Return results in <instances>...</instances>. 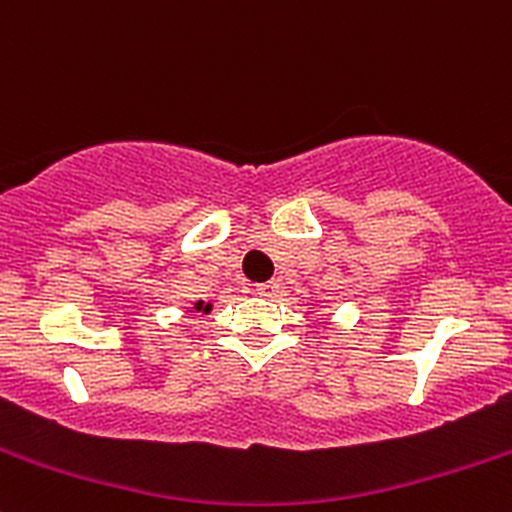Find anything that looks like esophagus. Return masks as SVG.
Segmentation results:
<instances>
[{
	"mask_svg": "<svg viewBox=\"0 0 512 512\" xmlns=\"http://www.w3.org/2000/svg\"><path fill=\"white\" fill-rule=\"evenodd\" d=\"M277 292H280L277 282H265V285L255 287V294H260V297H277Z\"/></svg>",
	"mask_w": 512,
	"mask_h": 512,
	"instance_id": "obj_1",
	"label": "esophagus"
}]
</instances>
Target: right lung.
<instances>
[{"instance_id": "obj_1", "label": "right lung", "mask_w": 512, "mask_h": 512, "mask_svg": "<svg viewBox=\"0 0 512 512\" xmlns=\"http://www.w3.org/2000/svg\"><path fill=\"white\" fill-rule=\"evenodd\" d=\"M188 312H190V314H193V312L210 314V312H213V302H205V299H195V302L188 307Z\"/></svg>"}]
</instances>
